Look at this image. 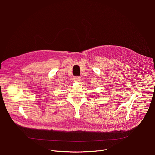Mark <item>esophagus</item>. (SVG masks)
Instances as JSON below:
<instances>
[{"mask_svg": "<svg viewBox=\"0 0 155 155\" xmlns=\"http://www.w3.org/2000/svg\"><path fill=\"white\" fill-rule=\"evenodd\" d=\"M81 80V78L80 77H74L73 78V81H80Z\"/></svg>", "mask_w": 155, "mask_h": 155, "instance_id": "34e87169", "label": "esophagus"}]
</instances>
